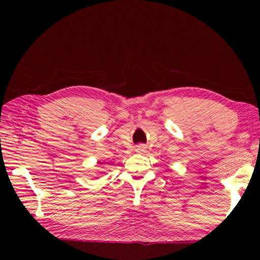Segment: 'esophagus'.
I'll use <instances>...</instances> for the list:
<instances>
[{"mask_svg": "<svg viewBox=\"0 0 260 260\" xmlns=\"http://www.w3.org/2000/svg\"><path fill=\"white\" fill-rule=\"evenodd\" d=\"M145 150H146V147L143 145V144H141V145H137L136 146V152H139V153H142V152H145Z\"/></svg>", "mask_w": 260, "mask_h": 260, "instance_id": "esophagus-1", "label": "esophagus"}]
</instances>
